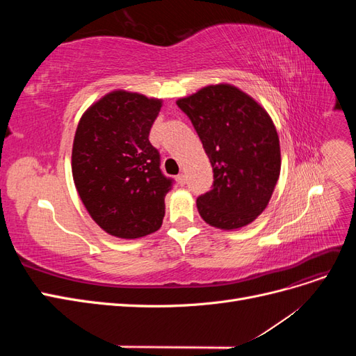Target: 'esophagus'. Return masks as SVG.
I'll list each match as a JSON object with an SVG mask.
<instances>
[{"instance_id":"obj_1","label":"esophagus","mask_w":356,"mask_h":356,"mask_svg":"<svg viewBox=\"0 0 356 356\" xmlns=\"http://www.w3.org/2000/svg\"><path fill=\"white\" fill-rule=\"evenodd\" d=\"M177 179H178V182H179V186H184L186 181H187V177H186L184 174H179V175L177 177Z\"/></svg>"}]
</instances>
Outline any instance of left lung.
<instances>
[{"label":"left lung","instance_id":"1","mask_svg":"<svg viewBox=\"0 0 356 356\" xmlns=\"http://www.w3.org/2000/svg\"><path fill=\"white\" fill-rule=\"evenodd\" d=\"M177 105L195 126L209 157L213 187L197 211L215 229L238 230L257 220L281 174V145L272 117L229 83L209 84Z\"/></svg>","mask_w":356,"mask_h":356}]
</instances>
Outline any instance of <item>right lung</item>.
Returning a JSON list of instances; mask_svg holds the SVG:
<instances>
[{
  "label": "right lung",
  "instance_id": "right-lung-1",
  "mask_svg": "<svg viewBox=\"0 0 356 356\" xmlns=\"http://www.w3.org/2000/svg\"><path fill=\"white\" fill-rule=\"evenodd\" d=\"M163 99L115 89L86 110L74 135L75 188L92 220L111 236L138 239L161 227L172 187L148 135Z\"/></svg>",
  "mask_w": 356,
  "mask_h": 356
}]
</instances>
